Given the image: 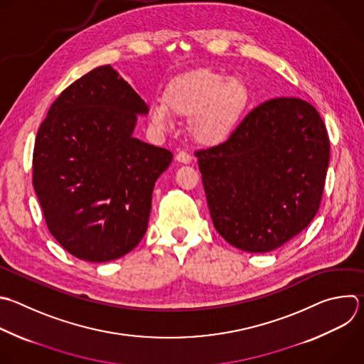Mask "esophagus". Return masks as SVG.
Returning a JSON list of instances; mask_svg holds the SVG:
<instances>
[{
  "instance_id": "34e87169",
  "label": "esophagus",
  "mask_w": 364,
  "mask_h": 364,
  "mask_svg": "<svg viewBox=\"0 0 364 364\" xmlns=\"http://www.w3.org/2000/svg\"><path fill=\"white\" fill-rule=\"evenodd\" d=\"M176 160H177L178 163H181V164H190L191 160H193V157H191L188 153H186V151H180V153L176 156Z\"/></svg>"
}]
</instances>
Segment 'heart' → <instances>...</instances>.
Listing matches in <instances>:
<instances>
[{"label":"heart","mask_w":364,"mask_h":364,"mask_svg":"<svg viewBox=\"0 0 364 364\" xmlns=\"http://www.w3.org/2000/svg\"><path fill=\"white\" fill-rule=\"evenodd\" d=\"M250 102V90L240 77H225L201 68L176 78L166 88L163 102L150 108L151 123L166 130L171 115L190 119V133L203 146H218L235 132Z\"/></svg>","instance_id":"obj_1"}]
</instances>
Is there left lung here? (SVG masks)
<instances>
[{
	"mask_svg": "<svg viewBox=\"0 0 364 364\" xmlns=\"http://www.w3.org/2000/svg\"><path fill=\"white\" fill-rule=\"evenodd\" d=\"M328 154L311 104L290 97L260 104L225 143L196 153L218 234L249 253L286 245L318 210Z\"/></svg>",
	"mask_w": 364,
	"mask_h": 364,
	"instance_id": "obj_1",
	"label": "left lung"
}]
</instances>
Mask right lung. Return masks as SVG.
I'll return each instance as SVG.
<instances>
[{"mask_svg":"<svg viewBox=\"0 0 364 364\" xmlns=\"http://www.w3.org/2000/svg\"><path fill=\"white\" fill-rule=\"evenodd\" d=\"M146 101L111 65L67 87L37 133L33 184L53 237L74 257L105 263L144 237L171 151L134 137Z\"/></svg>","mask_w":364,"mask_h":364,"instance_id":"add662e5","label":"right lung"}]
</instances>
